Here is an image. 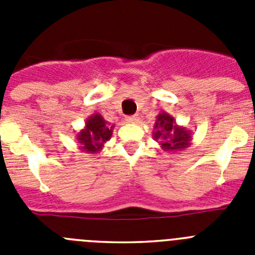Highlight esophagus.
I'll return each instance as SVG.
<instances>
[{"mask_svg": "<svg viewBox=\"0 0 255 255\" xmlns=\"http://www.w3.org/2000/svg\"><path fill=\"white\" fill-rule=\"evenodd\" d=\"M126 121L130 124H136L139 123V116L138 115H132V116H128L126 117Z\"/></svg>", "mask_w": 255, "mask_h": 255, "instance_id": "esophagus-1", "label": "esophagus"}]
</instances>
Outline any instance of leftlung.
<instances>
[{
    "label": "left lung",
    "instance_id": "1",
    "mask_svg": "<svg viewBox=\"0 0 255 255\" xmlns=\"http://www.w3.org/2000/svg\"><path fill=\"white\" fill-rule=\"evenodd\" d=\"M190 131L185 128L177 126L173 117L166 112H162L157 116L154 124L153 138L159 140L161 148L167 152H177L188 148L190 145Z\"/></svg>",
    "mask_w": 255,
    "mask_h": 255
}]
</instances>
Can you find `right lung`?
<instances>
[{
    "label": "right lung",
    "instance_id": "obj_1",
    "mask_svg": "<svg viewBox=\"0 0 255 255\" xmlns=\"http://www.w3.org/2000/svg\"><path fill=\"white\" fill-rule=\"evenodd\" d=\"M114 125L110 126L100 114H93L85 121V128L78 132L80 149L87 153L101 152L105 143L111 139Z\"/></svg>",
    "mask_w": 255,
    "mask_h": 255
}]
</instances>
